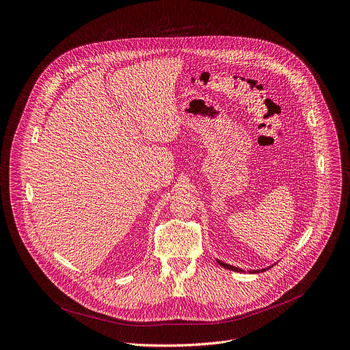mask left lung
Instances as JSON below:
<instances>
[{
	"instance_id": "left-lung-1",
	"label": "left lung",
	"mask_w": 350,
	"mask_h": 350,
	"mask_svg": "<svg viewBox=\"0 0 350 350\" xmlns=\"http://www.w3.org/2000/svg\"><path fill=\"white\" fill-rule=\"evenodd\" d=\"M217 262H218L221 266H224V267H226V269H229V270H233V271H244L243 269L236 267V266H232V265H229V263H225V262H222V260H219V259H217ZM270 267H271V266H270ZM270 267L259 269V270H250V273H259V271H265V270H267V269H270Z\"/></svg>"
}]
</instances>
